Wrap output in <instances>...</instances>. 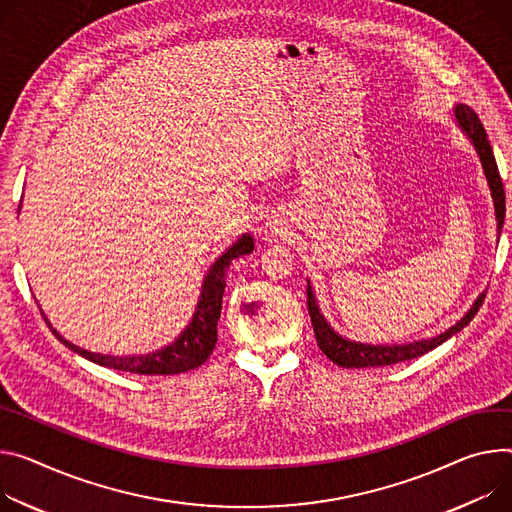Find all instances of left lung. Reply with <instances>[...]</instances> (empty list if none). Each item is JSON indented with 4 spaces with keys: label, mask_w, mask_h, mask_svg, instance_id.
Returning <instances> with one entry per match:
<instances>
[{
    "label": "left lung",
    "mask_w": 512,
    "mask_h": 512,
    "mask_svg": "<svg viewBox=\"0 0 512 512\" xmlns=\"http://www.w3.org/2000/svg\"><path fill=\"white\" fill-rule=\"evenodd\" d=\"M453 120L457 124V128L470 138V143L474 145L488 188H490V196L494 202V214H496V230L498 235L502 232V224H504V214H506V198H504V188H502V179L498 173V165L488 141V134L478 118V114L466 106V104H455L453 106ZM306 302H308V312H310V320L314 327V337L316 343L320 347V351L327 355L333 363L341 365V367H380V365H392L398 361H406V359H414L421 357L429 351H433L435 347H439L441 343H445L447 339H451L453 335H457L466 324H470V320L478 314L484 296H478L474 300V304L470 306V310L463 314L453 327H449L445 333L431 337V339H421V341H412V343H404V345H371V343H359V341H351L345 339L343 335H339L331 324L327 322V318L322 316L320 306L316 302V294L312 290V284L308 280V288H306Z\"/></svg>",
    "instance_id": "obj_1"
}]
</instances>
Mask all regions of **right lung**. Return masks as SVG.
I'll use <instances>...</instances> for the list:
<instances>
[{
	"mask_svg": "<svg viewBox=\"0 0 512 512\" xmlns=\"http://www.w3.org/2000/svg\"><path fill=\"white\" fill-rule=\"evenodd\" d=\"M255 249V239L245 232L237 239V243H232L208 269L202 282L200 298L196 304V312L190 320L188 327H185L173 343L147 353V355H102L81 349L61 337L57 329L51 327L49 318L44 316V320L49 322V327L53 329L55 337L69 347L73 353L94 361L98 365L110 367V369H120V371H130V374H141V376H175L181 374V371H190L200 367L210 353L214 351V345L218 341V331L216 324L220 318L222 310V294L226 288V269L232 263V259H237L241 255H249Z\"/></svg>",
	"mask_w": 512,
	"mask_h": 512,
	"instance_id": "right-lung-1",
	"label": "right lung"
}]
</instances>
